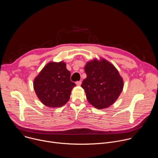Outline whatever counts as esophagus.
Masks as SVG:
<instances>
[{
  "instance_id": "34e87169",
  "label": "esophagus",
  "mask_w": 158,
  "mask_h": 158,
  "mask_svg": "<svg viewBox=\"0 0 158 158\" xmlns=\"http://www.w3.org/2000/svg\"><path fill=\"white\" fill-rule=\"evenodd\" d=\"M76 84L77 85H81V84H82V82H81V81H77V82H76Z\"/></svg>"
}]
</instances>
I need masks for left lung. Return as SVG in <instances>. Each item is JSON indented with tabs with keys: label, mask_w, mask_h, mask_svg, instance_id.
<instances>
[{
	"label": "left lung",
	"mask_w": 158,
	"mask_h": 158,
	"mask_svg": "<svg viewBox=\"0 0 158 158\" xmlns=\"http://www.w3.org/2000/svg\"><path fill=\"white\" fill-rule=\"evenodd\" d=\"M87 77L81 87L90 104L98 109L112 105L118 98L123 88V81L115 67L102 59L89 62L85 66Z\"/></svg>",
	"instance_id": "8db88e82"
}]
</instances>
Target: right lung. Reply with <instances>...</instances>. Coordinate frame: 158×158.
<instances>
[{
    "mask_svg": "<svg viewBox=\"0 0 158 158\" xmlns=\"http://www.w3.org/2000/svg\"><path fill=\"white\" fill-rule=\"evenodd\" d=\"M71 73L63 62H50L34 79V87L40 101L48 107H60L69 101L73 88Z\"/></svg>",
    "mask_w": 158,
    "mask_h": 158,
    "instance_id": "right-lung-1",
    "label": "right lung"
}]
</instances>
